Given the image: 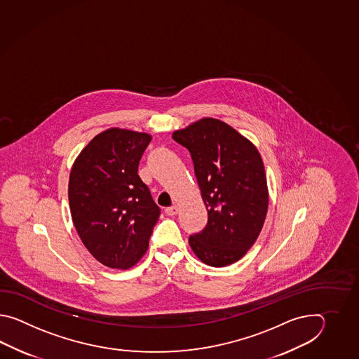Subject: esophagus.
Returning a JSON list of instances; mask_svg holds the SVG:
<instances>
[{
    "label": "esophagus",
    "instance_id": "1",
    "mask_svg": "<svg viewBox=\"0 0 359 359\" xmlns=\"http://www.w3.org/2000/svg\"><path fill=\"white\" fill-rule=\"evenodd\" d=\"M165 213L168 214V215H176L178 213V206H169V208L165 209Z\"/></svg>",
    "mask_w": 359,
    "mask_h": 359
}]
</instances>
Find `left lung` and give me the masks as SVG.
I'll return each mask as SVG.
<instances>
[{"instance_id": "1", "label": "left lung", "mask_w": 359, "mask_h": 359, "mask_svg": "<svg viewBox=\"0 0 359 359\" xmlns=\"http://www.w3.org/2000/svg\"><path fill=\"white\" fill-rule=\"evenodd\" d=\"M194 161L208 223L189 238L192 252L212 267H226L252 248L266 221L268 187L259 151L227 123L203 118L173 132Z\"/></svg>"}]
</instances>
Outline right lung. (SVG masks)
<instances>
[{
    "label": "right lung",
    "instance_id": "add662e5",
    "mask_svg": "<svg viewBox=\"0 0 359 359\" xmlns=\"http://www.w3.org/2000/svg\"><path fill=\"white\" fill-rule=\"evenodd\" d=\"M151 141L144 132L109 128L76 156L69 206L78 235L101 264L128 269L144 257L161 208L138 176Z\"/></svg>",
    "mask_w": 359,
    "mask_h": 359
}]
</instances>
